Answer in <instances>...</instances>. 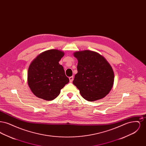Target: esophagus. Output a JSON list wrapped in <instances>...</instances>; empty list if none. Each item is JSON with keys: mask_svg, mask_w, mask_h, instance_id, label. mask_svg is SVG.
Here are the masks:
<instances>
[{"mask_svg": "<svg viewBox=\"0 0 146 146\" xmlns=\"http://www.w3.org/2000/svg\"><path fill=\"white\" fill-rule=\"evenodd\" d=\"M69 79H70V83H72V82H73V79H74V78H73V76H70V78H69Z\"/></svg>", "mask_w": 146, "mask_h": 146, "instance_id": "34e87169", "label": "esophagus"}]
</instances>
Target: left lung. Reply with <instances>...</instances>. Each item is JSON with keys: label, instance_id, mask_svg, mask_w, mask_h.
<instances>
[{"label": "left lung", "instance_id": "1", "mask_svg": "<svg viewBox=\"0 0 146 146\" xmlns=\"http://www.w3.org/2000/svg\"><path fill=\"white\" fill-rule=\"evenodd\" d=\"M78 60L73 84L87 101H95L107 95L113 86L114 74L112 67L103 56L90 50L74 52Z\"/></svg>", "mask_w": 146, "mask_h": 146}]
</instances>
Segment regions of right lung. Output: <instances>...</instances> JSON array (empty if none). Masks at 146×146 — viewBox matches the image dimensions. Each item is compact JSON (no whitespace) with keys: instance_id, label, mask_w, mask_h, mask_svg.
<instances>
[{"instance_id":"obj_1","label":"right lung","mask_w":146,"mask_h":146,"mask_svg":"<svg viewBox=\"0 0 146 146\" xmlns=\"http://www.w3.org/2000/svg\"><path fill=\"white\" fill-rule=\"evenodd\" d=\"M64 55L61 50H49L37 56L30 64L27 83L35 96L46 101L53 100L68 83L70 80L58 63Z\"/></svg>"}]
</instances>
